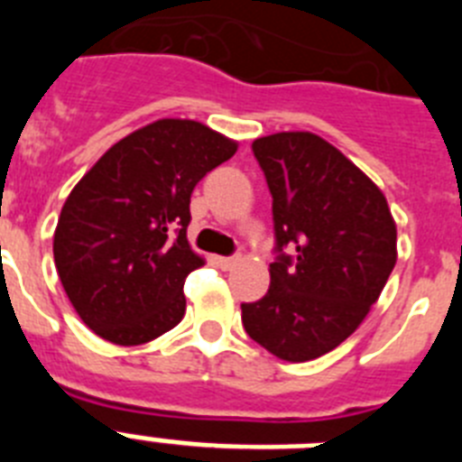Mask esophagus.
<instances>
[{"label": "esophagus", "instance_id": "obj_1", "mask_svg": "<svg viewBox=\"0 0 462 462\" xmlns=\"http://www.w3.org/2000/svg\"><path fill=\"white\" fill-rule=\"evenodd\" d=\"M238 261H240L238 256H219L217 263H219V268H222V271H231V268H234Z\"/></svg>", "mask_w": 462, "mask_h": 462}]
</instances>
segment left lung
<instances>
[{"label":"left lung","mask_w":462,"mask_h":462,"mask_svg":"<svg viewBox=\"0 0 462 462\" xmlns=\"http://www.w3.org/2000/svg\"><path fill=\"white\" fill-rule=\"evenodd\" d=\"M252 150L273 194L277 256L266 296L240 305L243 326L273 356L312 361L377 303L398 259L395 222L382 189L317 134H273Z\"/></svg>","instance_id":"obj_1"}]
</instances>
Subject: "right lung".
I'll return each mask as SVG.
<instances>
[{
    "instance_id": "obj_1",
    "label": "right lung",
    "mask_w": 462,
    "mask_h": 462,
    "mask_svg": "<svg viewBox=\"0 0 462 462\" xmlns=\"http://www.w3.org/2000/svg\"><path fill=\"white\" fill-rule=\"evenodd\" d=\"M236 150L201 122L166 117L117 141L73 187L52 254L97 336L134 346L180 324L187 275L206 263L187 240L191 191Z\"/></svg>"
}]
</instances>
